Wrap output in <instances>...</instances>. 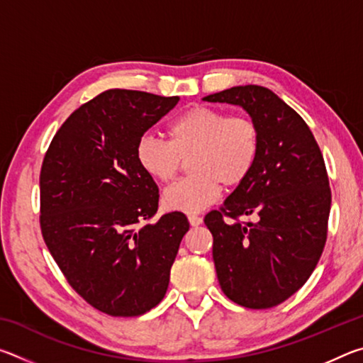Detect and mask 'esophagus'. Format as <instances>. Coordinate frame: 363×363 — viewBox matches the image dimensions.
<instances>
[{"label":"esophagus","instance_id":"1","mask_svg":"<svg viewBox=\"0 0 363 363\" xmlns=\"http://www.w3.org/2000/svg\"><path fill=\"white\" fill-rule=\"evenodd\" d=\"M189 223H190V225L196 227V225H200L201 223H203V219H201L200 216H195V214H190V216H189Z\"/></svg>","mask_w":363,"mask_h":363}]
</instances>
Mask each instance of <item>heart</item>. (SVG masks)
I'll return each mask as SVG.
<instances>
[{"label":"heart","mask_w":363,"mask_h":363,"mask_svg":"<svg viewBox=\"0 0 363 363\" xmlns=\"http://www.w3.org/2000/svg\"><path fill=\"white\" fill-rule=\"evenodd\" d=\"M169 140L140 136L136 160L147 176L168 182L189 160L192 174L164 190V210L199 213L218 200L223 184L238 187L255 169L261 152V130L248 113L227 115L223 108L194 104L168 125Z\"/></svg>","instance_id":"heart-1"}]
</instances>
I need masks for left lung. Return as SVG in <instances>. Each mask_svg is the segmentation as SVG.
Listing matches in <instances>:
<instances>
[{
  "label": "left lung",
  "mask_w": 363,
  "mask_h": 363,
  "mask_svg": "<svg viewBox=\"0 0 363 363\" xmlns=\"http://www.w3.org/2000/svg\"><path fill=\"white\" fill-rule=\"evenodd\" d=\"M205 101L240 106L259 125L255 169L205 224L220 290L248 309H269L306 284L325 248L331 190L323 155L306 121L267 88L233 86Z\"/></svg>",
  "instance_id": "obj_1"
}]
</instances>
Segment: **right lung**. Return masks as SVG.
<instances>
[{"label":"right lung","instance_id":"obj_1","mask_svg":"<svg viewBox=\"0 0 363 363\" xmlns=\"http://www.w3.org/2000/svg\"><path fill=\"white\" fill-rule=\"evenodd\" d=\"M177 101L104 91L64 121L43 160V238L73 290L104 314L143 315L168 290L189 220L173 211L150 223L160 194L136 144Z\"/></svg>","mask_w":363,"mask_h":363}]
</instances>
